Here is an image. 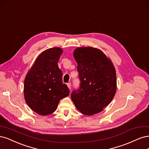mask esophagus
<instances>
[{"label":"esophagus","mask_w":149,"mask_h":149,"mask_svg":"<svg viewBox=\"0 0 149 149\" xmlns=\"http://www.w3.org/2000/svg\"><path fill=\"white\" fill-rule=\"evenodd\" d=\"M67 85H68V88L70 90V88H71V84H70V83H68V84H67Z\"/></svg>","instance_id":"obj_1"}]
</instances>
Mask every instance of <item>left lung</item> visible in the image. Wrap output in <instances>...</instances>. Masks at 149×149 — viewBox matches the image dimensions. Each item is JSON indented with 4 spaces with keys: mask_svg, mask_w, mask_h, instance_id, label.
<instances>
[{
    "mask_svg": "<svg viewBox=\"0 0 149 149\" xmlns=\"http://www.w3.org/2000/svg\"><path fill=\"white\" fill-rule=\"evenodd\" d=\"M77 63L80 87L71 99L81 113L92 116L102 111L116 92V70L102 51L92 47H77L74 52Z\"/></svg>",
    "mask_w": 149,
    "mask_h": 149,
    "instance_id": "8db88e82",
    "label": "left lung"
}]
</instances>
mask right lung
Listing matches in <instances>:
<instances>
[{
  "instance_id": "right-lung-1",
  "label": "right lung",
  "mask_w": 149,
  "mask_h": 149,
  "mask_svg": "<svg viewBox=\"0 0 149 149\" xmlns=\"http://www.w3.org/2000/svg\"><path fill=\"white\" fill-rule=\"evenodd\" d=\"M62 50L47 49L37 57L24 81V97L33 111L42 116L54 113L59 101L69 95L62 82V72L57 63Z\"/></svg>"
}]
</instances>
